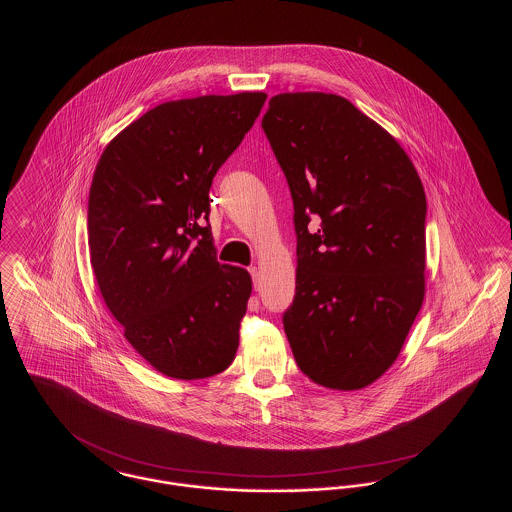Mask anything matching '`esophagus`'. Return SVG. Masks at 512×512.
Segmentation results:
<instances>
[{
	"mask_svg": "<svg viewBox=\"0 0 512 512\" xmlns=\"http://www.w3.org/2000/svg\"><path fill=\"white\" fill-rule=\"evenodd\" d=\"M249 274H251V278H253V284L257 286V278H259V270H257V267H249Z\"/></svg>",
	"mask_w": 512,
	"mask_h": 512,
	"instance_id": "34e87169",
	"label": "esophagus"
}]
</instances>
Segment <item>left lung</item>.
Here are the masks:
<instances>
[{
  "label": "left lung",
  "instance_id": "left-lung-1",
  "mask_svg": "<svg viewBox=\"0 0 512 512\" xmlns=\"http://www.w3.org/2000/svg\"><path fill=\"white\" fill-rule=\"evenodd\" d=\"M263 130L293 199L284 330L295 363L328 390H363L395 363L424 301L420 176L388 130L336 94H278Z\"/></svg>",
  "mask_w": 512,
  "mask_h": 512
}]
</instances>
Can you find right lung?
I'll return each mask as SVG.
<instances>
[{
    "mask_svg": "<svg viewBox=\"0 0 512 512\" xmlns=\"http://www.w3.org/2000/svg\"><path fill=\"white\" fill-rule=\"evenodd\" d=\"M265 99L161 103L107 144L94 172L88 245L99 292L128 343L176 380L219 374L240 345L251 276L217 261L209 190Z\"/></svg>",
    "mask_w": 512,
    "mask_h": 512,
    "instance_id": "add662e5",
    "label": "right lung"
}]
</instances>
